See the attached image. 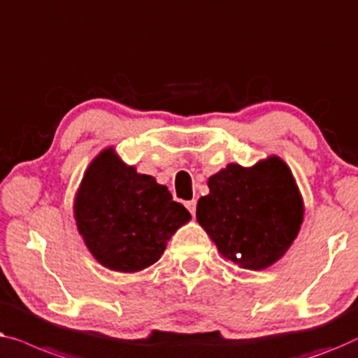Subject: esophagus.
Returning a JSON list of instances; mask_svg holds the SVG:
<instances>
[{
	"mask_svg": "<svg viewBox=\"0 0 358 358\" xmlns=\"http://www.w3.org/2000/svg\"><path fill=\"white\" fill-rule=\"evenodd\" d=\"M185 206H186V209H188L189 213H191V215H194V213H196V201L191 199V201H188V203H186Z\"/></svg>",
	"mask_w": 358,
	"mask_h": 358,
	"instance_id": "1",
	"label": "esophagus"
}]
</instances>
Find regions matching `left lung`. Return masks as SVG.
Here are the masks:
<instances>
[{
    "mask_svg": "<svg viewBox=\"0 0 358 358\" xmlns=\"http://www.w3.org/2000/svg\"><path fill=\"white\" fill-rule=\"evenodd\" d=\"M196 219L222 258L250 271L287 253L303 222V198L284 160L269 155L253 167L229 164L208 180Z\"/></svg>",
    "mask_w": 358,
    "mask_h": 358,
    "instance_id": "left-lung-1",
    "label": "left lung"
}]
</instances>
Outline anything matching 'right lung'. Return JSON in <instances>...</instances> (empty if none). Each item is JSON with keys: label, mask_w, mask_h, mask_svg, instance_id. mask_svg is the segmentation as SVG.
I'll use <instances>...</instances> for the list:
<instances>
[{"label": "right lung", "mask_w": 358, "mask_h": 358, "mask_svg": "<svg viewBox=\"0 0 358 358\" xmlns=\"http://www.w3.org/2000/svg\"><path fill=\"white\" fill-rule=\"evenodd\" d=\"M73 209L90 255L103 268L128 274L157 263L167 241L191 219L167 186L136 172L113 148L90 162Z\"/></svg>", "instance_id": "obj_1"}]
</instances>
